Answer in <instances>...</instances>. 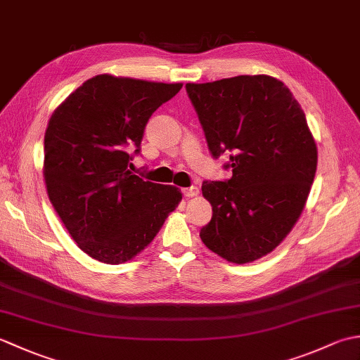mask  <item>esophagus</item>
Here are the masks:
<instances>
[{
  "mask_svg": "<svg viewBox=\"0 0 360 360\" xmlns=\"http://www.w3.org/2000/svg\"><path fill=\"white\" fill-rule=\"evenodd\" d=\"M182 193H184V196L186 198H195V196H198L200 195V188L198 187H186V188H182Z\"/></svg>",
  "mask_w": 360,
  "mask_h": 360,
  "instance_id": "1",
  "label": "esophagus"
}]
</instances>
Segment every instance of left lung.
<instances>
[{
    "instance_id": "1",
    "label": "left lung",
    "mask_w": 360,
    "mask_h": 360,
    "mask_svg": "<svg viewBox=\"0 0 360 360\" xmlns=\"http://www.w3.org/2000/svg\"><path fill=\"white\" fill-rule=\"evenodd\" d=\"M212 155L231 153L232 178L204 181L212 205L202 243L231 263L271 254L300 218L317 170V143L300 103L271 75L187 83Z\"/></svg>"
}]
</instances>
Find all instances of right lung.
Listing matches in <instances>:
<instances>
[{"instance_id":"right-lung-1","label":"right lung","mask_w":360,"mask_h":360,"mask_svg":"<svg viewBox=\"0 0 360 360\" xmlns=\"http://www.w3.org/2000/svg\"><path fill=\"white\" fill-rule=\"evenodd\" d=\"M182 83L101 74L53 110L44 133L43 178L49 201L91 258L122 264L148 246L178 207V187L131 174L143 128Z\"/></svg>"}]
</instances>
